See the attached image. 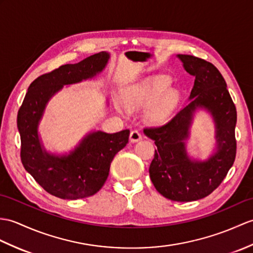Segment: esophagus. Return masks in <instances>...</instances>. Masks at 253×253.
I'll list each match as a JSON object with an SVG mask.
<instances>
[{
    "label": "esophagus",
    "instance_id": "obj_1",
    "mask_svg": "<svg viewBox=\"0 0 253 253\" xmlns=\"http://www.w3.org/2000/svg\"><path fill=\"white\" fill-rule=\"evenodd\" d=\"M129 139H130V142H138V141L142 139V134L138 130H132L130 132V136H129Z\"/></svg>",
    "mask_w": 253,
    "mask_h": 253
}]
</instances>
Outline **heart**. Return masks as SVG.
Wrapping results in <instances>:
<instances>
[{
  "label": "heart",
  "instance_id": "obj_1",
  "mask_svg": "<svg viewBox=\"0 0 253 253\" xmlns=\"http://www.w3.org/2000/svg\"><path fill=\"white\" fill-rule=\"evenodd\" d=\"M171 80L167 76H153L124 88L122 100L125 107L144 109V116L152 124H163L174 113L180 101L177 89H168ZM115 107L120 105L115 102Z\"/></svg>",
  "mask_w": 253,
  "mask_h": 253
}]
</instances>
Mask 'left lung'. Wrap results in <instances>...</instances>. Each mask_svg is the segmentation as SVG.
Segmentation results:
<instances>
[{
    "instance_id": "obj_1",
    "label": "left lung",
    "mask_w": 253,
    "mask_h": 253,
    "mask_svg": "<svg viewBox=\"0 0 253 253\" xmlns=\"http://www.w3.org/2000/svg\"><path fill=\"white\" fill-rule=\"evenodd\" d=\"M184 70L195 76L189 104L167 124L145 128L157 146L150 165V178L158 193L173 202H193L218 187L236 156V108L222 74L212 63L191 55H177ZM198 109L213 117L215 149L206 160L192 158L186 149L189 128Z\"/></svg>"
}]
</instances>
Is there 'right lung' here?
<instances>
[{
  "label": "right lung",
  "mask_w": 253,
  "mask_h": 253,
  "mask_svg": "<svg viewBox=\"0 0 253 253\" xmlns=\"http://www.w3.org/2000/svg\"><path fill=\"white\" fill-rule=\"evenodd\" d=\"M109 59V52L101 51L39 76L29 86L18 111L22 165L46 192L56 197L73 201L96 194L108 179L114 156L128 143V129L115 133L93 130L69 153L56 154L45 149L39 133L50 99L63 86L95 78L105 69Z\"/></svg>",
  "instance_id": "add662e5"
}]
</instances>
